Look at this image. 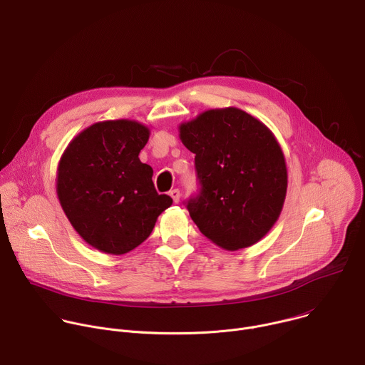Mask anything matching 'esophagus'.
<instances>
[{
  "label": "esophagus",
  "instance_id": "34e87169",
  "mask_svg": "<svg viewBox=\"0 0 365 365\" xmlns=\"http://www.w3.org/2000/svg\"><path fill=\"white\" fill-rule=\"evenodd\" d=\"M170 195H171V198L174 200V202H178V201H180V197H181V192H180L178 188H174V190L170 191Z\"/></svg>",
  "mask_w": 365,
  "mask_h": 365
}]
</instances>
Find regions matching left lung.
I'll use <instances>...</instances> for the list:
<instances>
[{
  "mask_svg": "<svg viewBox=\"0 0 365 365\" xmlns=\"http://www.w3.org/2000/svg\"><path fill=\"white\" fill-rule=\"evenodd\" d=\"M180 139L195 154L200 192L185 204L200 232L232 252L257 243L279 218L287 188L274 135L245 110L226 108L181 123Z\"/></svg>",
  "mask_w": 365,
  "mask_h": 365,
  "instance_id": "left-lung-1",
  "label": "left lung"
}]
</instances>
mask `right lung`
<instances>
[{"instance_id": "add662e5", "label": "right lung", "mask_w": 365, "mask_h": 365, "mask_svg": "<svg viewBox=\"0 0 365 365\" xmlns=\"http://www.w3.org/2000/svg\"><path fill=\"white\" fill-rule=\"evenodd\" d=\"M148 139L150 129L136 120H103L71 139L60 158V205L73 229L101 252L133 250L173 204L157 192L153 168L138 157Z\"/></svg>"}]
</instances>
